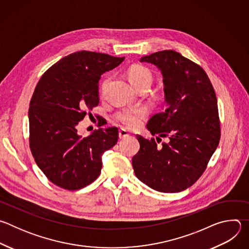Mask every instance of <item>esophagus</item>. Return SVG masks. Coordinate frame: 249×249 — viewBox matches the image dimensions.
Masks as SVG:
<instances>
[{
	"label": "esophagus",
	"mask_w": 249,
	"mask_h": 249,
	"mask_svg": "<svg viewBox=\"0 0 249 249\" xmlns=\"http://www.w3.org/2000/svg\"><path fill=\"white\" fill-rule=\"evenodd\" d=\"M129 133L125 130V129H123V128H121L120 130H119V139H121V140H124V139H127V138H129Z\"/></svg>",
	"instance_id": "34e87169"
}]
</instances>
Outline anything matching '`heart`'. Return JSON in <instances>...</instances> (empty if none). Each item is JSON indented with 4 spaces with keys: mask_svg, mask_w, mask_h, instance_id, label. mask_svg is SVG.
Returning a JSON list of instances; mask_svg holds the SVG:
<instances>
[{
    "mask_svg": "<svg viewBox=\"0 0 249 249\" xmlns=\"http://www.w3.org/2000/svg\"><path fill=\"white\" fill-rule=\"evenodd\" d=\"M128 78L136 90L149 89L153 82L151 71L142 65H133L128 71ZM104 86L105 83L103 84ZM146 116L147 111L144 108H128L118 111L114 115V119L128 129H137Z\"/></svg>",
    "mask_w": 249,
    "mask_h": 249,
    "instance_id": "obj_1",
    "label": "heart"
}]
</instances>
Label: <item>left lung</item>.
I'll return each instance as SVG.
<instances>
[{
  "label": "left lung",
  "instance_id": "obj_1",
  "mask_svg": "<svg viewBox=\"0 0 249 249\" xmlns=\"http://www.w3.org/2000/svg\"><path fill=\"white\" fill-rule=\"evenodd\" d=\"M162 75L166 109L154 115L147 128L168 138L159 146L138 136L140 150L132 164L138 178L154 190L180 192L193 185L215 153L221 138L216 93L205 71L173 50L142 57Z\"/></svg>",
  "mask_w": 249,
  "mask_h": 249
}]
</instances>
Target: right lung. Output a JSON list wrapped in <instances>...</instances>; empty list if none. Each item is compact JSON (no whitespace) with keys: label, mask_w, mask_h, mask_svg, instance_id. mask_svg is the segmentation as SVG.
I'll list each match as a JSON object with an SVG mask.
<instances>
[{"label":"right lung","mask_w":249,"mask_h":249,"mask_svg":"<svg viewBox=\"0 0 249 249\" xmlns=\"http://www.w3.org/2000/svg\"><path fill=\"white\" fill-rule=\"evenodd\" d=\"M125 57L78 51L51 66L34 89L28 109L29 147L47 178L66 190L93 182L102 167L101 156L118 140L115 127L98 128L89 136L77 125L98 105V81Z\"/></svg>","instance_id":"add662e5"}]
</instances>
